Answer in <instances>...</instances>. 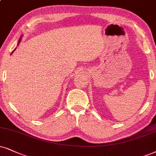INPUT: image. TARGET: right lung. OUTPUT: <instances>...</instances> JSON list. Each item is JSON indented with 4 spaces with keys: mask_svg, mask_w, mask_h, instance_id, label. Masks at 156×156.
Here are the masks:
<instances>
[{
    "mask_svg": "<svg viewBox=\"0 0 156 156\" xmlns=\"http://www.w3.org/2000/svg\"><path fill=\"white\" fill-rule=\"evenodd\" d=\"M20 42H21V39H19V43H18V44H19V43H20ZM16 50V49H14V50ZM14 50H13V51H14ZM13 52H12V53L13 52Z\"/></svg>",
    "mask_w": 156,
    "mask_h": 156,
    "instance_id": "obj_1",
    "label": "right lung"
}]
</instances>
